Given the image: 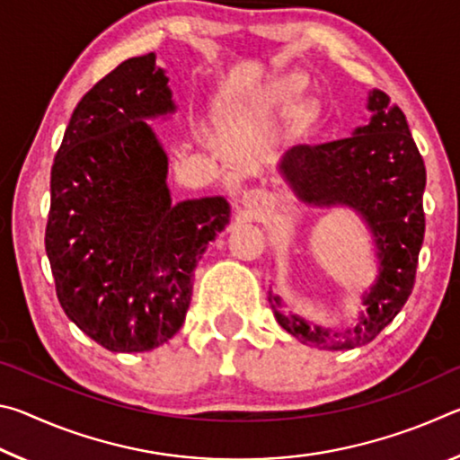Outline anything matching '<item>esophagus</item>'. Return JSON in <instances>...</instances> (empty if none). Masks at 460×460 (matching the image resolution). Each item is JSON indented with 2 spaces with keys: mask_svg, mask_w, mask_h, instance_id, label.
Segmentation results:
<instances>
[{
  "mask_svg": "<svg viewBox=\"0 0 460 460\" xmlns=\"http://www.w3.org/2000/svg\"><path fill=\"white\" fill-rule=\"evenodd\" d=\"M241 202L252 217H260L268 205V192L261 189H247L241 197Z\"/></svg>",
  "mask_w": 460,
  "mask_h": 460,
  "instance_id": "esophagus-1",
  "label": "esophagus"
}]
</instances>
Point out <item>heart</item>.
<instances>
[{
	"instance_id": "obj_1",
	"label": "heart",
	"mask_w": 460,
	"mask_h": 460,
	"mask_svg": "<svg viewBox=\"0 0 460 460\" xmlns=\"http://www.w3.org/2000/svg\"><path fill=\"white\" fill-rule=\"evenodd\" d=\"M300 91V83H288V84H284L282 87V97L284 99H292V97H296V93Z\"/></svg>"
}]
</instances>
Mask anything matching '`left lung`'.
Segmentation results:
<instances>
[{"instance_id":"left-lung-1","label":"left lung","mask_w":460,"mask_h":460,"mask_svg":"<svg viewBox=\"0 0 460 460\" xmlns=\"http://www.w3.org/2000/svg\"><path fill=\"white\" fill-rule=\"evenodd\" d=\"M373 118L353 136L318 146H294L279 170L296 197L310 205H347L359 211L376 235L379 278L363 296L367 310L353 329L334 332L310 326L276 308L282 329L318 349L345 351L377 337L410 298L416 282L418 253L424 241L426 166L410 134L406 115L389 105L385 93L373 91ZM279 306V298L270 296Z\"/></svg>"}]
</instances>
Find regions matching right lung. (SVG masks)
Listing matches in <instances>:
<instances>
[{"label": "right lung", "mask_w": 460, "mask_h": 460, "mask_svg": "<svg viewBox=\"0 0 460 460\" xmlns=\"http://www.w3.org/2000/svg\"><path fill=\"white\" fill-rule=\"evenodd\" d=\"M154 60V52L123 60L84 93L50 170L44 245L58 302L115 353L174 337L192 270L229 223L221 197L170 200L166 154L144 121L174 111Z\"/></svg>", "instance_id": "1"}]
</instances>
